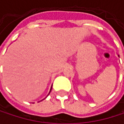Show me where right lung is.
<instances>
[{
  "instance_id": "right-lung-1",
  "label": "right lung",
  "mask_w": 124,
  "mask_h": 124,
  "mask_svg": "<svg viewBox=\"0 0 124 124\" xmlns=\"http://www.w3.org/2000/svg\"><path fill=\"white\" fill-rule=\"evenodd\" d=\"M51 90H52V88H51ZM50 92H51V90H50Z\"/></svg>"
}]
</instances>
